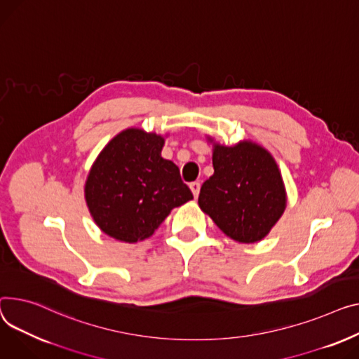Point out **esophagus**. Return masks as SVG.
Returning <instances> with one entry per match:
<instances>
[{"label":"esophagus","mask_w":359,"mask_h":359,"mask_svg":"<svg viewBox=\"0 0 359 359\" xmlns=\"http://www.w3.org/2000/svg\"><path fill=\"white\" fill-rule=\"evenodd\" d=\"M190 190H192V194L195 198L199 196V190H201V183L199 182H192L190 183Z\"/></svg>","instance_id":"1"}]
</instances>
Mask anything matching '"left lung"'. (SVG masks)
<instances>
[{"label":"left lung","mask_w":359,"mask_h":359,"mask_svg":"<svg viewBox=\"0 0 359 359\" xmlns=\"http://www.w3.org/2000/svg\"><path fill=\"white\" fill-rule=\"evenodd\" d=\"M213 175L202 184L199 206L219 229L238 243H257L278 221L285 192L271 154L240 142L213 149Z\"/></svg>","instance_id":"obj_1"}]
</instances>
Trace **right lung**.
Wrapping results in <instances>:
<instances>
[{"mask_svg": "<svg viewBox=\"0 0 359 359\" xmlns=\"http://www.w3.org/2000/svg\"><path fill=\"white\" fill-rule=\"evenodd\" d=\"M164 138L126 130L93 163L85 198L97 225L124 243L146 240L176 206L194 199L179 167L161 157Z\"/></svg>", "mask_w": 359, "mask_h": 359, "instance_id": "obj_1", "label": "right lung"}]
</instances>
